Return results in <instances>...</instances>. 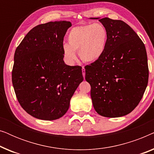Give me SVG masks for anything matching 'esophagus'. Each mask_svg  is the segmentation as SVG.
I'll list each match as a JSON object with an SVG mask.
<instances>
[{
    "label": "esophagus",
    "mask_w": 154,
    "mask_h": 154,
    "mask_svg": "<svg viewBox=\"0 0 154 154\" xmlns=\"http://www.w3.org/2000/svg\"><path fill=\"white\" fill-rule=\"evenodd\" d=\"M82 73H83V77L85 78V68H84V66L82 67Z\"/></svg>",
    "instance_id": "1"
}]
</instances>
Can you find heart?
<instances>
[{
	"instance_id": "b5f03b06",
	"label": "heart",
	"mask_w": 154,
	"mask_h": 154,
	"mask_svg": "<svg viewBox=\"0 0 154 154\" xmlns=\"http://www.w3.org/2000/svg\"><path fill=\"white\" fill-rule=\"evenodd\" d=\"M106 29L99 22L80 25L71 29L67 35V44L62 47L63 54L69 62L76 60L79 51L84 62H94L104 53L107 41Z\"/></svg>"
}]
</instances>
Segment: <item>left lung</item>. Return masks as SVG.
I'll list each match as a JSON object with an SVG mask.
<instances>
[{
	"mask_svg": "<svg viewBox=\"0 0 154 154\" xmlns=\"http://www.w3.org/2000/svg\"><path fill=\"white\" fill-rule=\"evenodd\" d=\"M99 21L108 33L106 47L100 58L85 66V80L91 86L92 104L97 113L123 116L137 106L148 84L146 48L123 21L109 17Z\"/></svg>",
	"mask_w": 154,
	"mask_h": 154,
	"instance_id": "8db88e82",
	"label": "left lung"
}]
</instances>
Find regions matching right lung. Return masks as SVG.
Returning a JSON list of instances; mask_svg holds the SVG:
<instances>
[{
    "mask_svg": "<svg viewBox=\"0 0 154 154\" xmlns=\"http://www.w3.org/2000/svg\"><path fill=\"white\" fill-rule=\"evenodd\" d=\"M71 23L50 22L33 27L17 48L12 81L24 110L36 119L52 121L68 111L83 81L82 67L64 64L63 41Z\"/></svg>",
    "mask_w": 154,
    "mask_h": 154,
    "instance_id": "obj_1",
    "label": "right lung"
}]
</instances>
